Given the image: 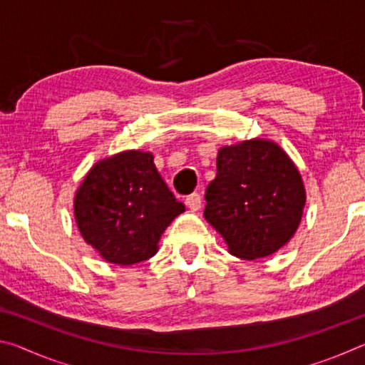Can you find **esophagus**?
Returning a JSON list of instances; mask_svg holds the SVG:
<instances>
[{"instance_id":"1","label":"esophagus","mask_w":365,"mask_h":365,"mask_svg":"<svg viewBox=\"0 0 365 365\" xmlns=\"http://www.w3.org/2000/svg\"><path fill=\"white\" fill-rule=\"evenodd\" d=\"M185 205H187L191 211H200L201 209V196L197 193H191L190 196H187L185 200Z\"/></svg>"}]
</instances>
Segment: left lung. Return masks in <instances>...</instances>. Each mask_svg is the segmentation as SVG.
Masks as SVG:
<instances>
[{
	"mask_svg": "<svg viewBox=\"0 0 365 365\" xmlns=\"http://www.w3.org/2000/svg\"><path fill=\"white\" fill-rule=\"evenodd\" d=\"M205 217L230 255L259 259L285 246L299 227L306 190L282 148L255 138L220 148L217 175L206 188Z\"/></svg>",
	"mask_w": 365,
	"mask_h": 365,
	"instance_id": "obj_1",
	"label": "left lung"
}]
</instances>
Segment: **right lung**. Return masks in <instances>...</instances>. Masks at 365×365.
<instances>
[{
  "label": "right lung",
  "mask_w": 365,
  "mask_h": 365,
  "mask_svg": "<svg viewBox=\"0 0 365 365\" xmlns=\"http://www.w3.org/2000/svg\"><path fill=\"white\" fill-rule=\"evenodd\" d=\"M153 159L151 153L130 150L98 160L77 190L73 215L80 235L110 264L153 257L160 235L185 211Z\"/></svg>",
  "instance_id": "add662e5"
}]
</instances>
